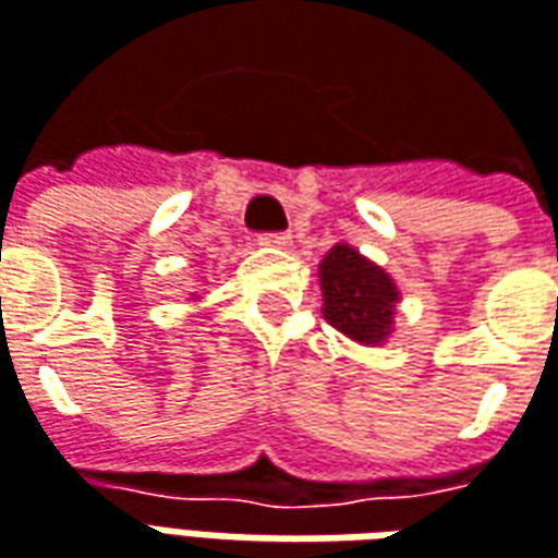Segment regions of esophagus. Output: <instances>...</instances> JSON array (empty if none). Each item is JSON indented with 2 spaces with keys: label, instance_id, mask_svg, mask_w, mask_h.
<instances>
[{
  "label": "esophagus",
  "instance_id": "esophagus-1",
  "mask_svg": "<svg viewBox=\"0 0 558 558\" xmlns=\"http://www.w3.org/2000/svg\"><path fill=\"white\" fill-rule=\"evenodd\" d=\"M259 241H263V244H268V247H290L292 244V239L287 235V232H263V235H259Z\"/></svg>",
  "mask_w": 558,
  "mask_h": 558
}]
</instances>
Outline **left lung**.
<instances>
[{
  "label": "left lung",
  "instance_id": "8db88e82",
  "mask_svg": "<svg viewBox=\"0 0 558 558\" xmlns=\"http://www.w3.org/2000/svg\"><path fill=\"white\" fill-rule=\"evenodd\" d=\"M323 317L362 344H380L392 332V311L399 302L396 283L384 268L368 263L360 251L338 244L319 266Z\"/></svg>",
  "mask_w": 558,
  "mask_h": 558
}]
</instances>
